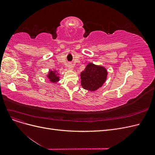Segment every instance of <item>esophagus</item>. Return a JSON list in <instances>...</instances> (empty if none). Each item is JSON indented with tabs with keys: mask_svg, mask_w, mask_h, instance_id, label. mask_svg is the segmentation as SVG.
I'll return each mask as SVG.
<instances>
[{
	"mask_svg": "<svg viewBox=\"0 0 155 155\" xmlns=\"http://www.w3.org/2000/svg\"><path fill=\"white\" fill-rule=\"evenodd\" d=\"M68 68L70 69V70H72V69H73V65H72V64L69 63V64H68Z\"/></svg>",
	"mask_w": 155,
	"mask_h": 155,
	"instance_id": "esophagus-1",
	"label": "esophagus"
}]
</instances>
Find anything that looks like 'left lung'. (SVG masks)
<instances>
[{"label": "left lung", "instance_id": "8db88e82", "mask_svg": "<svg viewBox=\"0 0 155 155\" xmlns=\"http://www.w3.org/2000/svg\"><path fill=\"white\" fill-rule=\"evenodd\" d=\"M107 75V70L104 67L89 63L81 73V85L86 90L94 91L105 83Z\"/></svg>", "mask_w": 155, "mask_h": 155}]
</instances>
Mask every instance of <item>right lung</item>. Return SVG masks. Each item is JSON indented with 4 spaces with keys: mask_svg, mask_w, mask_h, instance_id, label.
<instances>
[{
    "mask_svg": "<svg viewBox=\"0 0 155 155\" xmlns=\"http://www.w3.org/2000/svg\"><path fill=\"white\" fill-rule=\"evenodd\" d=\"M48 78H49L50 81L52 83H55L59 81V77L57 76V74H55V72L52 71H50Z\"/></svg>",
    "mask_w": 155,
    "mask_h": 155,
    "instance_id": "1",
    "label": "right lung"
}]
</instances>
